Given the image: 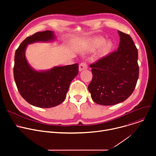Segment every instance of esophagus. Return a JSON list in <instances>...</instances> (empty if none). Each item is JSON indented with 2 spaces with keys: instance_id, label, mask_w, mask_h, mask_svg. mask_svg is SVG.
<instances>
[{
  "instance_id": "obj_1",
  "label": "esophagus",
  "mask_w": 156,
  "mask_h": 156,
  "mask_svg": "<svg viewBox=\"0 0 156 156\" xmlns=\"http://www.w3.org/2000/svg\"><path fill=\"white\" fill-rule=\"evenodd\" d=\"M87 69V66L86 63L85 62H82L79 65V71L81 72L83 70H86Z\"/></svg>"
}]
</instances>
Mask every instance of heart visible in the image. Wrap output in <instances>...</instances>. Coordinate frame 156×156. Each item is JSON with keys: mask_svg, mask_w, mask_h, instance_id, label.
Masks as SVG:
<instances>
[{"mask_svg": "<svg viewBox=\"0 0 156 156\" xmlns=\"http://www.w3.org/2000/svg\"><path fill=\"white\" fill-rule=\"evenodd\" d=\"M113 42L108 40L105 41V39L103 37H95L91 41V50L95 51L98 49H100L99 54L102 57L107 55L113 49Z\"/></svg>", "mask_w": 156, "mask_h": 156, "instance_id": "obj_1", "label": "heart"}]
</instances>
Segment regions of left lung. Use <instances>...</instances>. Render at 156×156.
<instances>
[{
	"instance_id": "obj_1",
	"label": "left lung",
	"mask_w": 156,
	"mask_h": 156,
	"mask_svg": "<svg viewBox=\"0 0 156 156\" xmlns=\"http://www.w3.org/2000/svg\"><path fill=\"white\" fill-rule=\"evenodd\" d=\"M118 33L117 51L90 66L93 79L88 90L94 102L102 105L125 101L134 91L139 76L138 49L130 36Z\"/></svg>"
}]
</instances>
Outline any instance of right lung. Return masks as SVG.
<instances>
[{"label": "right lung", "instance_id": "right-lung-1", "mask_svg": "<svg viewBox=\"0 0 156 156\" xmlns=\"http://www.w3.org/2000/svg\"><path fill=\"white\" fill-rule=\"evenodd\" d=\"M55 39L52 31L37 32L27 37L15 52L13 75L18 90L22 98L35 107L50 108L62 103L70 83L78 73V63L36 70L28 63L25 55L28 44Z\"/></svg>", "mask_w": 156, "mask_h": 156}]
</instances>
